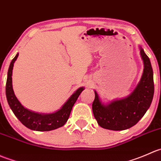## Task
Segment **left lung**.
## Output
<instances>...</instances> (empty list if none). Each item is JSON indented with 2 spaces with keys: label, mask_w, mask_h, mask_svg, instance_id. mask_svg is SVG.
I'll list each match as a JSON object with an SVG mask.
<instances>
[{
  "label": "left lung",
  "mask_w": 161,
  "mask_h": 161,
  "mask_svg": "<svg viewBox=\"0 0 161 161\" xmlns=\"http://www.w3.org/2000/svg\"><path fill=\"white\" fill-rule=\"evenodd\" d=\"M140 55L144 69L141 80L131 95L104 105L95 91L92 111L98 125L105 129L122 131L131 128L139 121L150 106L154 94L153 73L150 60L141 47Z\"/></svg>",
  "instance_id": "left-lung-1"
}]
</instances>
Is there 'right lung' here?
Wrapping results in <instances>:
<instances>
[{"label":"right lung","mask_w":161,"mask_h":161,"mask_svg":"<svg viewBox=\"0 0 161 161\" xmlns=\"http://www.w3.org/2000/svg\"><path fill=\"white\" fill-rule=\"evenodd\" d=\"M18 56L19 53L11 62L6 82V97L12 112L23 125L33 131H48L63 126L67 121L73 106L84 87H82L77 89L62 106L61 109L53 114H39L30 110L20 103L12 88V69L14 63Z\"/></svg>","instance_id":"1"}]
</instances>
